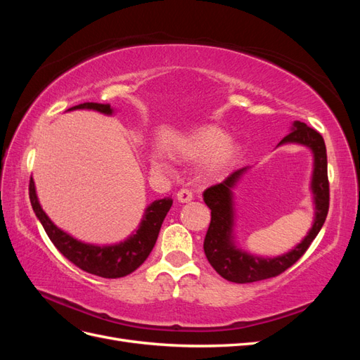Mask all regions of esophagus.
<instances>
[{"label":"esophagus","instance_id":"obj_1","mask_svg":"<svg viewBox=\"0 0 360 360\" xmlns=\"http://www.w3.org/2000/svg\"><path fill=\"white\" fill-rule=\"evenodd\" d=\"M192 198H193V197H192V192H191L189 189H181V191H179V193H177V200H179L180 202H189Z\"/></svg>","mask_w":360,"mask_h":360}]
</instances>
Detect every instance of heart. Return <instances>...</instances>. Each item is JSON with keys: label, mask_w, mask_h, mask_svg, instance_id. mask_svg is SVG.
<instances>
[{"label": "heart", "mask_w": 360, "mask_h": 360, "mask_svg": "<svg viewBox=\"0 0 360 360\" xmlns=\"http://www.w3.org/2000/svg\"><path fill=\"white\" fill-rule=\"evenodd\" d=\"M179 151L183 158L191 160L209 159L204 168L207 177L219 176L221 172H224L238 158V153H240L238 146L228 139L226 134L222 132L219 127L214 126H205L195 130L192 135L183 139ZM151 163L159 171H171L167 156H163L162 153H156L153 159H151Z\"/></svg>", "instance_id": "obj_1"}]
</instances>
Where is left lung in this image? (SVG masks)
<instances>
[{"label": "left lung", "instance_id": "1", "mask_svg": "<svg viewBox=\"0 0 360 360\" xmlns=\"http://www.w3.org/2000/svg\"><path fill=\"white\" fill-rule=\"evenodd\" d=\"M282 144H300L308 147L314 156V169L311 191L315 205V216L309 233L303 240L287 254L274 258L257 257L237 248L234 242V188L243 174L249 169L245 167L234 171L222 183L205 189L202 197L207 207L212 210L210 226L204 238V252L212 267L224 279L236 284L263 281L278 276L291 267L307 252L312 240L320 233L329 212V180H328V155L323 136L317 130L302 122H294L291 132L281 141Z\"/></svg>", "mask_w": 360, "mask_h": 360}]
</instances>
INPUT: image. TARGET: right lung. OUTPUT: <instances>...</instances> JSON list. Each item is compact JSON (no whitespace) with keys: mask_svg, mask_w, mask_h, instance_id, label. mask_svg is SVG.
<instances>
[{"mask_svg":"<svg viewBox=\"0 0 360 360\" xmlns=\"http://www.w3.org/2000/svg\"><path fill=\"white\" fill-rule=\"evenodd\" d=\"M73 110H93L105 115L114 114L111 105L93 102L72 106L68 111ZM30 201L32 210H34L37 219L40 221L43 228H45L51 242L64 257L84 271L110 279L123 278L132 274V271H135L144 263L150 255L151 249L155 248L162 222L172 205V200L169 197L153 201L150 205H147L138 230L130 234L126 240L115 245L99 246L78 240V238L63 231L61 228H58L49 219V216L43 212L39 202L32 177L30 180Z\"/></svg>","mask_w":360,"mask_h":360,"instance_id":"add662e5","label":"right lung"}]
</instances>
